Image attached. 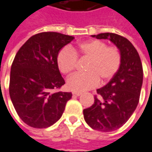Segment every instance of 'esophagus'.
Instances as JSON below:
<instances>
[{"mask_svg":"<svg viewBox=\"0 0 152 152\" xmlns=\"http://www.w3.org/2000/svg\"><path fill=\"white\" fill-rule=\"evenodd\" d=\"M72 94L74 96H80L82 93L80 91H72Z\"/></svg>","mask_w":152,"mask_h":152,"instance_id":"esophagus-1","label":"esophagus"}]
</instances>
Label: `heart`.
<instances>
[{
  "label": "heart",
  "instance_id": "b5f03b06",
  "mask_svg": "<svg viewBox=\"0 0 152 152\" xmlns=\"http://www.w3.org/2000/svg\"><path fill=\"white\" fill-rule=\"evenodd\" d=\"M78 58L88 60L85 66L86 72L77 73L69 78L66 86L74 91H83L96 87L100 80L102 84L112 80L120 70L122 56L115 46H108L102 40L93 39L80 43L70 49L64 47L57 54L59 70L65 75H71L78 66Z\"/></svg>",
  "mask_w": 152,
  "mask_h": 152
}]
</instances>
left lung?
Wrapping results in <instances>:
<instances>
[{"instance_id":"left-lung-1","label":"left lung","mask_w":152,"mask_h":152,"mask_svg":"<svg viewBox=\"0 0 152 152\" xmlns=\"http://www.w3.org/2000/svg\"><path fill=\"white\" fill-rule=\"evenodd\" d=\"M92 37L109 38L122 56L116 75L105 86L96 90L94 103L83 110L85 121L91 128L111 132L124 125L136 110L143 83V67L138 51L126 37L108 32Z\"/></svg>"}]
</instances>
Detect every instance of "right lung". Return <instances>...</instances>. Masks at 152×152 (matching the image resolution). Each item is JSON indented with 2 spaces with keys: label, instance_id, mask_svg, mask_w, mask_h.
Returning <instances> with one entry per match:
<instances>
[{
  "label": "right lung",
  "instance_id": "1",
  "mask_svg": "<svg viewBox=\"0 0 152 152\" xmlns=\"http://www.w3.org/2000/svg\"><path fill=\"white\" fill-rule=\"evenodd\" d=\"M72 36L45 31L31 37L13 59L9 95L20 119L34 128L49 127L61 117L71 92L57 90L65 84L56 63L58 52Z\"/></svg>",
  "mask_w": 152,
  "mask_h": 152
}]
</instances>
